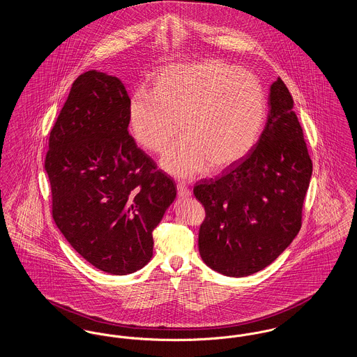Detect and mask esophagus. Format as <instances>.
<instances>
[{
  "mask_svg": "<svg viewBox=\"0 0 357 357\" xmlns=\"http://www.w3.org/2000/svg\"><path fill=\"white\" fill-rule=\"evenodd\" d=\"M176 188H178L179 198H188L191 195V190L187 187L186 183H178Z\"/></svg>",
  "mask_w": 357,
  "mask_h": 357,
  "instance_id": "obj_1",
  "label": "esophagus"
}]
</instances>
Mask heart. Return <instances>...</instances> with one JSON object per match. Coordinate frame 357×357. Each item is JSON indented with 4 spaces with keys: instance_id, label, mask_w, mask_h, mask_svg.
<instances>
[{
    "instance_id": "1",
    "label": "heart",
    "mask_w": 357,
    "mask_h": 357,
    "mask_svg": "<svg viewBox=\"0 0 357 357\" xmlns=\"http://www.w3.org/2000/svg\"><path fill=\"white\" fill-rule=\"evenodd\" d=\"M265 95L255 75L217 59L162 69L153 95L135 92L128 102V124L137 144L165 153L178 135L183 143L160 162L182 179L207 167L225 170L255 147L265 119Z\"/></svg>"
}]
</instances>
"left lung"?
<instances>
[{
  "mask_svg": "<svg viewBox=\"0 0 357 357\" xmlns=\"http://www.w3.org/2000/svg\"><path fill=\"white\" fill-rule=\"evenodd\" d=\"M269 114L252 151L215 179L194 187L206 218L199 229L204 264L227 277H246L271 265L301 229L312 176L293 98L278 77Z\"/></svg>",
  "mask_w": 357,
  "mask_h": 357,
  "instance_id": "8db88e82",
  "label": "left lung"
}]
</instances>
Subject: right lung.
Segmentation results:
<instances>
[{"instance_id":"right-lung-1","label":"right lung","mask_w":357,"mask_h":357,"mask_svg":"<svg viewBox=\"0 0 357 357\" xmlns=\"http://www.w3.org/2000/svg\"><path fill=\"white\" fill-rule=\"evenodd\" d=\"M128 102L118 77L80 75L45 158L59 230L91 265L115 275L150 262L153 229L176 197L175 182L130 135Z\"/></svg>"}]
</instances>
